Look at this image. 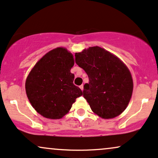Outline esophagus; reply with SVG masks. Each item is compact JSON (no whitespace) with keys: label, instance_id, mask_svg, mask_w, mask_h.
Wrapping results in <instances>:
<instances>
[{"label":"esophagus","instance_id":"1","mask_svg":"<svg viewBox=\"0 0 158 158\" xmlns=\"http://www.w3.org/2000/svg\"><path fill=\"white\" fill-rule=\"evenodd\" d=\"M80 88H81V90H82V91H83V84H82V85H81V86H80Z\"/></svg>","mask_w":158,"mask_h":158}]
</instances>
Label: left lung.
<instances>
[{"label":"left lung","mask_w":158,"mask_h":158,"mask_svg":"<svg viewBox=\"0 0 158 158\" xmlns=\"http://www.w3.org/2000/svg\"><path fill=\"white\" fill-rule=\"evenodd\" d=\"M75 62L88 75L83 97L92 111L102 118H112L128 106L133 89L131 73L118 57L98 46L75 53Z\"/></svg>","instance_id":"1"}]
</instances>
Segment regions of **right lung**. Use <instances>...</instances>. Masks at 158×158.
Instances as JSON below:
<instances>
[{
	"mask_svg": "<svg viewBox=\"0 0 158 158\" xmlns=\"http://www.w3.org/2000/svg\"><path fill=\"white\" fill-rule=\"evenodd\" d=\"M74 58L66 48H57L46 53L35 64L25 81L31 104L44 117L58 119L69 112L82 91L73 84L70 73Z\"/></svg>",
	"mask_w": 158,
	"mask_h": 158,
	"instance_id": "1",
	"label": "right lung"
}]
</instances>
